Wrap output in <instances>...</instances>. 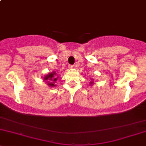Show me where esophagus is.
<instances>
[{
    "instance_id": "obj_1",
    "label": "esophagus",
    "mask_w": 146,
    "mask_h": 146,
    "mask_svg": "<svg viewBox=\"0 0 146 146\" xmlns=\"http://www.w3.org/2000/svg\"><path fill=\"white\" fill-rule=\"evenodd\" d=\"M74 67L75 66H73V65H69V66H68V68L70 69H73V68H74Z\"/></svg>"
}]
</instances>
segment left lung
Returning <instances> with one entry per match:
<instances>
[{
  "label": "left lung",
  "instance_id": "left-lung-1",
  "mask_svg": "<svg viewBox=\"0 0 146 146\" xmlns=\"http://www.w3.org/2000/svg\"><path fill=\"white\" fill-rule=\"evenodd\" d=\"M93 82L92 81V82H90V85H93Z\"/></svg>",
  "mask_w": 146,
  "mask_h": 146
}]
</instances>
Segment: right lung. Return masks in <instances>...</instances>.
Here are the masks:
<instances>
[{"instance_id": "obj_1", "label": "right lung", "mask_w": 146, "mask_h": 146, "mask_svg": "<svg viewBox=\"0 0 146 146\" xmlns=\"http://www.w3.org/2000/svg\"><path fill=\"white\" fill-rule=\"evenodd\" d=\"M58 76H57V74L55 71H53V73H50L48 75H46L44 78H43V80H46L48 82V85L50 86V87H53L56 85L54 84L55 82L57 80Z\"/></svg>"}]
</instances>
